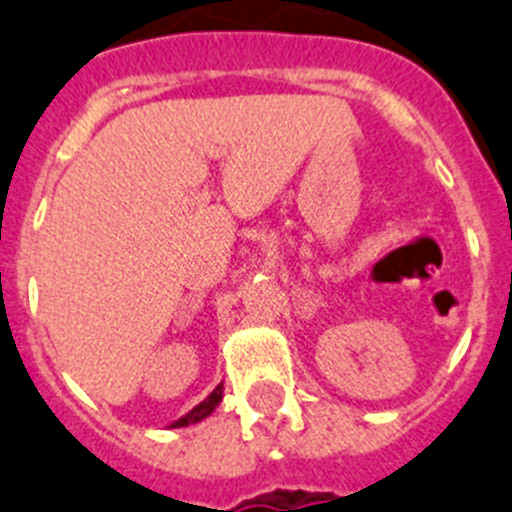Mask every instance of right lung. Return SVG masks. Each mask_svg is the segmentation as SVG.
Listing matches in <instances>:
<instances>
[{"instance_id":"obj_1","label":"right lung","mask_w":512,"mask_h":512,"mask_svg":"<svg viewBox=\"0 0 512 512\" xmlns=\"http://www.w3.org/2000/svg\"><path fill=\"white\" fill-rule=\"evenodd\" d=\"M222 394H224V386L219 384L217 389H214L212 394H209L207 399L202 401V404H197V407L191 409L189 414H184V417H181V419H176V422L171 424V427H174V429L176 427H189V424H197V422H202V419H207L209 414H212L214 409L219 407V401H222Z\"/></svg>"}]
</instances>
